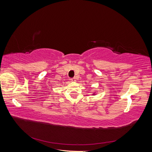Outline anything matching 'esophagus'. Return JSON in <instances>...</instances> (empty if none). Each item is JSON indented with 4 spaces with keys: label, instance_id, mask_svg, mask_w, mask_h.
Here are the masks:
<instances>
[{
    "label": "esophagus",
    "instance_id": "34e87169",
    "mask_svg": "<svg viewBox=\"0 0 152 152\" xmlns=\"http://www.w3.org/2000/svg\"><path fill=\"white\" fill-rule=\"evenodd\" d=\"M71 80H72V82H75V81H76V78H75V77L72 78V79H71Z\"/></svg>",
    "mask_w": 152,
    "mask_h": 152
}]
</instances>
